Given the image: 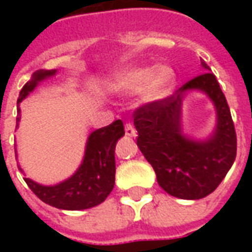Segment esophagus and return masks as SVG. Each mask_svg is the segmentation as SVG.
<instances>
[{
    "instance_id": "esophagus-1",
    "label": "esophagus",
    "mask_w": 252,
    "mask_h": 252,
    "mask_svg": "<svg viewBox=\"0 0 252 252\" xmlns=\"http://www.w3.org/2000/svg\"><path fill=\"white\" fill-rule=\"evenodd\" d=\"M126 136H136V129H135V126H132L131 123H126Z\"/></svg>"
}]
</instances>
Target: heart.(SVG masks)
<instances>
[{"label":"heart","mask_w":252,"mask_h":252,"mask_svg":"<svg viewBox=\"0 0 252 252\" xmlns=\"http://www.w3.org/2000/svg\"><path fill=\"white\" fill-rule=\"evenodd\" d=\"M175 74L173 68L162 66L158 68H136L123 72L112 82V89L120 93H137L144 89V97L157 101L167 97L174 88Z\"/></svg>","instance_id":"obj_1"}]
</instances>
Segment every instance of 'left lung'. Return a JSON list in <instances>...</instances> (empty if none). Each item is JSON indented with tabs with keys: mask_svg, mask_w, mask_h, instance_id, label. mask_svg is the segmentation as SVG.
<instances>
[{
	"mask_svg": "<svg viewBox=\"0 0 252 252\" xmlns=\"http://www.w3.org/2000/svg\"><path fill=\"white\" fill-rule=\"evenodd\" d=\"M205 72L197 75L166 98L151 101L133 112L137 147L153 166L159 186L184 200L211 194L236 158V132L225 95L204 61ZM188 88L205 91L217 106L218 129L206 142L182 136L179 126L182 93Z\"/></svg>",
	"mask_w": 252,
	"mask_h": 252,
	"instance_id": "1",
	"label": "left lung"
}]
</instances>
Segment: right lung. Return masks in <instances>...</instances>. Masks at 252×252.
Returning <instances> with one entry per match:
<instances>
[{"mask_svg":"<svg viewBox=\"0 0 252 252\" xmlns=\"http://www.w3.org/2000/svg\"><path fill=\"white\" fill-rule=\"evenodd\" d=\"M54 74L55 70L33 72L32 79L21 89L17 102L20 104L40 81ZM19 120L20 116L16 119L17 123ZM124 133L121 120H116L109 126L92 132L81 167L71 178L59 185L43 186L30 178H24V181L43 202L59 209L82 211L98 205L104 202L115 186V146Z\"/></svg>","mask_w":252,"mask_h":252,"instance_id":"add662e5","label":"right lung"}]
</instances>
